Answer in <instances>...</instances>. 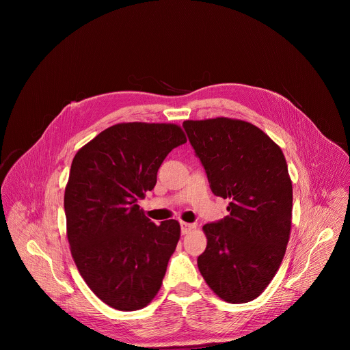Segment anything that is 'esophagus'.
I'll use <instances>...</instances> for the list:
<instances>
[{
    "label": "esophagus",
    "instance_id": "1",
    "mask_svg": "<svg viewBox=\"0 0 350 350\" xmlns=\"http://www.w3.org/2000/svg\"><path fill=\"white\" fill-rule=\"evenodd\" d=\"M180 226H181V234L183 235H187V234H189L192 230H195V224H191V223H184V221H181L180 223Z\"/></svg>",
    "mask_w": 350,
    "mask_h": 350
}]
</instances>
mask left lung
Instances as JSON below:
<instances>
[{
	"label": "left lung",
	"mask_w": 350,
	"mask_h": 350,
	"mask_svg": "<svg viewBox=\"0 0 350 350\" xmlns=\"http://www.w3.org/2000/svg\"><path fill=\"white\" fill-rule=\"evenodd\" d=\"M183 127L211 189L230 199L224 219L208 223L198 269L228 304L258 297L275 275L291 232L292 183L281 148L259 127L228 118Z\"/></svg>",
	"instance_id": "1"
}]
</instances>
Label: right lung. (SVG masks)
I'll return each mask as SVG.
<instances>
[{"label": "right lung", "mask_w": 350, "mask_h": 350, "mask_svg": "<svg viewBox=\"0 0 350 350\" xmlns=\"http://www.w3.org/2000/svg\"><path fill=\"white\" fill-rule=\"evenodd\" d=\"M185 142L177 124L119 123L73 158L64 201L70 252L90 289L116 310L142 309L161 289L180 224L157 226L137 202Z\"/></svg>", "instance_id": "add662e5"}]
</instances>
